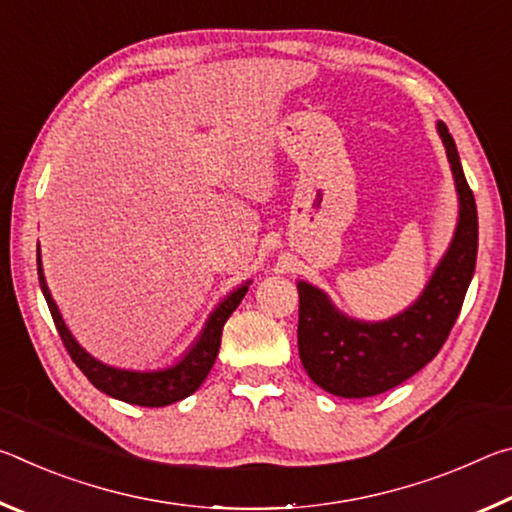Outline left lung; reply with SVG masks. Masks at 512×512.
Masks as SVG:
<instances>
[{
	"mask_svg": "<svg viewBox=\"0 0 512 512\" xmlns=\"http://www.w3.org/2000/svg\"><path fill=\"white\" fill-rule=\"evenodd\" d=\"M438 131L452 164L461 210L452 246L420 300L384 323H361L339 314L323 291L298 282L300 361L327 393L372 397L400 386L436 357L461 314L476 266L479 219L454 137L443 121H438Z\"/></svg>",
	"mask_w": 512,
	"mask_h": 512,
	"instance_id": "left-lung-1",
	"label": "left lung"
}]
</instances>
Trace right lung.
I'll return each instance as SVG.
<instances>
[{
  "label": "right lung",
  "instance_id": "add662e5",
  "mask_svg": "<svg viewBox=\"0 0 512 512\" xmlns=\"http://www.w3.org/2000/svg\"><path fill=\"white\" fill-rule=\"evenodd\" d=\"M38 280H40L42 293H45L51 318H54V325L60 334V341H63L72 361L81 368L83 375L88 377L101 393L117 397L121 402L137 404V406H167L173 402H180L185 400L187 395H192L196 388L203 384L207 372H210L214 366L216 354H219L225 320H228L232 311L239 307L241 298H244L248 291V284H244V287L232 291L230 296L216 307L210 320H207L201 339H198V343L189 350L187 357L180 363H176V366L169 370H158V372H133V370L110 368L106 363L92 359L90 354L74 341V336L69 334L63 318L58 314L56 302L51 300L45 275H42V268H40V250H38Z\"/></svg>",
  "mask_w": 512,
  "mask_h": 512
}]
</instances>
